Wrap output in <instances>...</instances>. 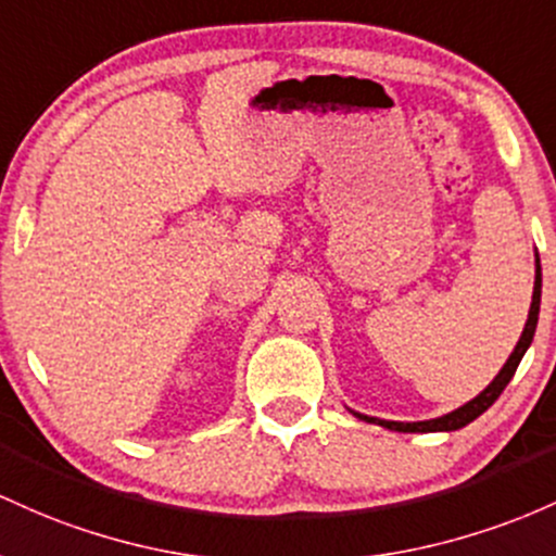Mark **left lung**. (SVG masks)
<instances>
[{"label":"left lung","mask_w":556,"mask_h":556,"mask_svg":"<svg viewBox=\"0 0 556 556\" xmlns=\"http://www.w3.org/2000/svg\"><path fill=\"white\" fill-rule=\"evenodd\" d=\"M539 309H541V260L539 254H535V283H533V299H530V309H528V320H526V328H522L520 333V341H517L513 354H509L507 362H504L502 370L496 372V378L491 380L489 386H485L483 391L476 399H470V402H465L463 407L452 409V413L441 415V417H433V420H417V422H402V420H380V417H370V415H362V413H354V409H349L354 417H359V420L365 422H376L380 428H389V430H399V433H448V430H459L465 428L467 422H472L476 417H480L485 413V409L491 407V404L496 402L498 394H502L504 389H507V383L513 380L517 365H520L522 354L528 352L530 341H533L535 336V326H539Z\"/></svg>","instance_id":"8db88e82"}]
</instances>
